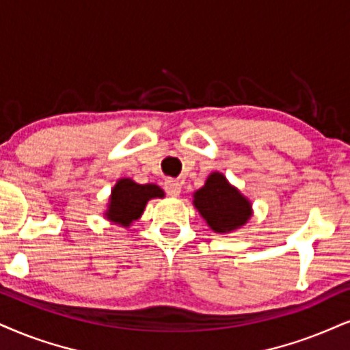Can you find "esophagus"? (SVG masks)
<instances>
[{"mask_svg": "<svg viewBox=\"0 0 350 350\" xmlns=\"http://www.w3.org/2000/svg\"><path fill=\"white\" fill-rule=\"evenodd\" d=\"M163 188H165L168 196H178L180 193H182V183L174 178H167L165 182H163Z\"/></svg>", "mask_w": 350, "mask_h": 350, "instance_id": "esophagus-1", "label": "esophagus"}]
</instances>
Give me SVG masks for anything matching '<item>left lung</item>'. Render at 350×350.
<instances>
[{
    "instance_id": "left-lung-1",
    "label": "left lung",
    "mask_w": 350,
    "mask_h": 350,
    "mask_svg": "<svg viewBox=\"0 0 350 350\" xmlns=\"http://www.w3.org/2000/svg\"><path fill=\"white\" fill-rule=\"evenodd\" d=\"M193 198L195 208L217 234L237 230L252 217V202L219 172L211 174L204 187L198 189Z\"/></svg>"
}]
</instances>
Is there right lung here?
Instances as JSON below:
<instances>
[{
  "label": "right lung",
  "instance_id": "1",
  "mask_svg": "<svg viewBox=\"0 0 350 350\" xmlns=\"http://www.w3.org/2000/svg\"><path fill=\"white\" fill-rule=\"evenodd\" d=\"M152 198H163V191L157 185H139L131 178H122L111 189L105 217L122 227H129L144 213L146 204Z\"/></svg>",
  "mask_w": 350,
  "mask_h": 350
}]
</instances>
